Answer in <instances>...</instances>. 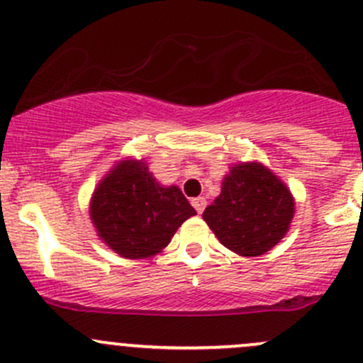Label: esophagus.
<instances>
[{
  "label": "esophagus",
  "mask_w": 363,
  "mask_h": 363,
  "mask_svg": "<svg viewBox=\"0 0 363 363\" xmlns=\"http://www.w3.org/2000/svg\"><path fill=\"white\" fill-rule=\"evenodd\" d=\"M191 203H193V207H195V211L199 212V214H202V212L205 211V207H207V200H205L203 196H199V199H193Z\"/></svg>",
  "instance_id": "1"
}]
</instances>
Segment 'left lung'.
<instances>
[{
    "instance_id": "left-lung-1",
    "label": "left lung",
    "mask_w": 363,
    "mask_h": 363,
    "mask_svg": "<svg viewBox=\"0 0 363 363\" xmlns=\"http://www.w3.org/2000/svg\"><path fill=\"white\" fill-rule=\"evenodd\" d=\"M294 214L295 202L286 184L252 161L230 168L221 195L203 211V221L230 251L259 256L286 235Z\"/></svg>"
}]
</instances>
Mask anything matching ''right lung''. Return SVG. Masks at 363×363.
<instances>
[{
    "label": "right lung",
    "mask_w": 363,
    "mask_h": 363,
    "mask_svg": "<svg viewBox=\"0 0 363 363\" xmlns=\"http://www.w3.org/2000/svg\"><path fill=\"white\" fill-rule=\"evenodd\" d=\"M89 214L112 251L142 259L167 247L179 226L196 211L177 186H160L144 160H124L94 189Z\"/></svg>",
    "instance_id": "add662e5"
}]
</instances>
